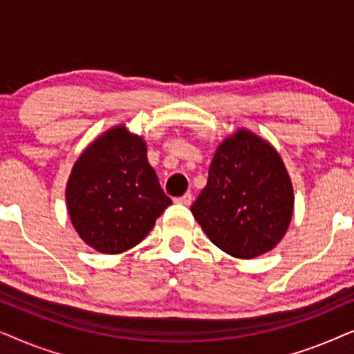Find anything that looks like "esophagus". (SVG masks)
<instances>
[{
	"instance_id": "obj_1",
	"label": "esophagus",
	"mask_w": 354,
	"mask_h": 354,
	"mask_svg": "<svg viewBox=\"0 0 354 354\" xmlns=\"http://www.w3.org/2000/svg\"><path fill=\"white\" fill-rule=\"evenodd\" d=\"M192 201H193L192 193H185V195H183V196L176 198V203H178V205H183V206H190Z\"/></svg>"
}]
</instances>
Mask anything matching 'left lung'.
I'll return each instance as SVG.
<instances>
[{"label":"left lung","instance_id":"left-lung-1","mask_svg":"<svg viewBox=\"0 0 354 354\" xmlns=\"http://www.w3.org/2000/svg\"><path fill=\"white\" fill-rule=\"evenodd\" d=\"M293 201L292 180L279 153L240 129L217 148L192 212L217 248L251 259L283 239Z\"/></svg>","mask_w":354,"mask_h":354}]
</instances>
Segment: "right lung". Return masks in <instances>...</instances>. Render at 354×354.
<instances>
[{
	"instance_id": "right-lung-1",
	"label": "right lung",
	"mask_w": 354,
	"mask_h": 354,
	"mask_svg": "<svg viewBox=\"0 0 354 354\" xmlns=\"http://www.w3.org/2000/svg\"><path fill=\"white\" fill-rule=\"evenodd\" d=\"M72 225L86 245L118 254L138 245L171 205L147 159V143L124 125L88 145L66 187Z\"/></svg>"
}]
</instances>
